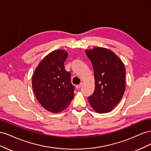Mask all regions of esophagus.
I'll use <instances>...</instances> for the list:
<instances>
[{
    "label": "esophagus",
    "instance_id": "esophagus-1",
    "mask_svg": "<svg viewBox=\"0 0 151 151\" xmlns=\"http://www.w3.org/2000/svg\"><path fill=\"white\" fill-rule=\"evenodd\" d=\"M82 86H83V83H81V84H79V85H77V86H76V88H77V89H80V88H81Z\"/></svg>",
    "mask_w": 151,
    "mask_h": 151
}]
</instances>
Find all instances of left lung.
<instances>
[{"instance_id":"8db88e82","label":"left lung","mask_w":151,"mask_h":151,"mask_svg":"<svg viewBox=\"0 0 151 151\" xmlns=\"http://www.w3.org/2000/svg\"><path fill=\"white\" fill-rule=\"evenodd\" d=\"M86 53L93 67L95 89L88 97L95 111H111L120 102L125 90V68L122 61L110 50L94 47Z\"/></svg>"}]
</instances>
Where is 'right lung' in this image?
Listing matches in <instances>:
<instances>
[{"label":"right lung","mask_w":151,"mask_h":151,"mask_svg":"<svg viewBox=\"0 0 151 151\" xmlns=\"http://www.w3.org/2000/svg\"><path fill=\"white\" fill-rule=\"evenodd\" d=\"M68 53L63 50L50 53L36 68L32 76L34 93L41 105L52 113H59L69 105L75 88L64 62Z\"/></svg>","instance_id":"1"}]
</instances>
